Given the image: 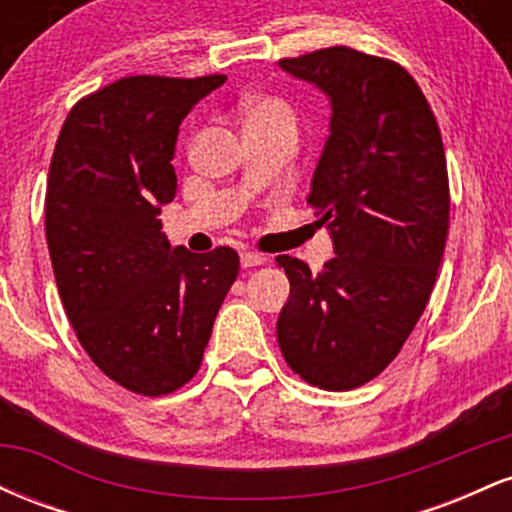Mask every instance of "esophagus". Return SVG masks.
<instances>
[{"instance_id": "esophagus-1", "label": "esophagus", "mask_w": 512, "mask_h": 512, "mask_svg": "<svg viewBox=\"0 0 512 512\" xmlns=\"http://www.w3.org/2000/svg\"><path fill=\"white\" fill-rule=\"evenodd\" d=\"M267 262V257L264 255H260V252H243V255H240V264H243L245 269H250V267H260V264H264Z\"/></svg>"}]
</instances>
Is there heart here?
Wrapping results in <instances>:
<instances>
[{
    "label": "heart",
    "instance_id": "obj_1",
    "mask_svg": "<svg viewBox=\"0 0 512 512\" xmlns=\"http://www.w3.org/2000/svg\"><path fill=\"white\" fill-rule=\"evenodd\" d=\"M238 117L243 122L245 132L252 129H291L296 132L298 117L289 101L274 93H257L245 98L238 108Z\"/></svg>",
    "mask_w": 512,
    "mask_h": 512
}]
</instances>
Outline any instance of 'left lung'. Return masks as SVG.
<instances>
[{"label":"left lung","mask_w":512,"mask_h":512,"mask_svg":"<svg viewBox=\"0 0 512 512\" xmlns=\"http://www.w3.org/2000/svg\"><path fill=\"white\" fill-rule=\"evenodd\" d=\"M279 64L332 101L308 204L337 255L317 274L276 257L291 284L276 339L308 385L354 390L395 361L436 284L450 226L443 139L414 76L387 57L334 45Z\"/></svg>","instance_id":"left-lung-1"}]
</instances>
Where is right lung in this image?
Returning a JSON list of instances; mask_svg holds the SVG:
<instances>
[{
    "instance_id": "1",
    "label": "right lung",
    "mask_w": 512,
    "mask_h": 512,
    "mask_svg": "<svg viewBox=\"0 0 512 512\" xmlns=\"http://www.w3.org/2000/svg\"><path fill=\"white\" fill-rule=\"evenodd\" d=\"M226 74L122 76L76 101L52 151L45 236L57 291L91 361L134 395L163 397L202 366L236 281L233 248H170L178 127Z\"/></svg>"
}]
</instances>
